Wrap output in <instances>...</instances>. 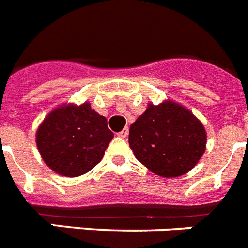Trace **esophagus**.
<instances>
[{
	"label": "esophagus",
	"instance_id": "esophagus-1",
	"mask_svg": "<svg viewBox=\"0 0 248 248\" xmlns=\"http://www.w3.org/2000/svg\"><path fill=\"white\" fill-rule=\"evenodd\" d=\"M128 134H129V129H128V128H124L122 132H119L118 137H120V138H126V137H128Z\"/></svg>",
	"mask_w": 248,
	"mask_h": 248
}]
</instances>
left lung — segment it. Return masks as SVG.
<instances>
[{"label": "left lung", "instance_id": "8db88e82", "mask_svg": "<svg viewBox=\"0 0 248 248\" xmlns=\"http://www.w3.org/2000/svg\"><path fill=\"white\" fill-rule=\"evenodd\" d=\"M134 156L156 175L174 178L188 173L206 150V130L188 108L174 101L148 104L130 125Z\"/></svg>", "mask_w": 248, "mask_h": 248}]
</instances>
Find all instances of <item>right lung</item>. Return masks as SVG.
Wrapping results in <instances>:
<instances>
[{"label":"right lung","instance_id":"obj_1","mask_svg":"<svg viewBox=\"0 0 248 248\" xmlns=\"http://www.w3.org/2000/svg\"><path fill=\"white\" fill-rule=\"evenodd\" d=\"M112 138L106 118L84 102L52 110L39 125L35 142L49 169L74 178L88 173L101 161Z\"/></svg>","mask_w":248,"mask_h":248}]
</instances>
